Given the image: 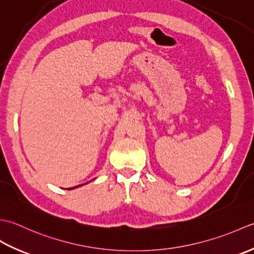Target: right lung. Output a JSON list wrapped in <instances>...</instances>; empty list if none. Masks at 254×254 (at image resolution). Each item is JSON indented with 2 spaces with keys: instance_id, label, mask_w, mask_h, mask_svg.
I'll return each instance as SVG.
<instances>
[{
  "instance_id": "obj_1",
  "label": "right lung",
  "mask_w": 254,
  "mask_h": 254,
  "mask_svg": "<svg viewBox=\"0 0 254 254\" xmlns=\"http://www.w3.org/2000/svg\"><path fill=\"white\" fill-rule=\"evenodd\" d=\"M80 186V185H79ZM75 188H76V186H75ZM72 189H74V188H71V189H69V190H72Z\"/></svg>"
}]
</instances>
